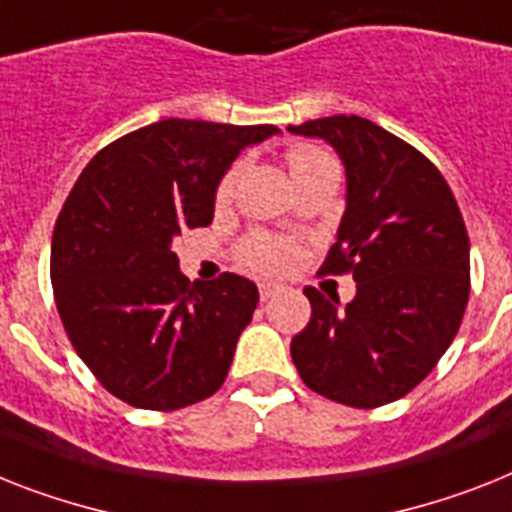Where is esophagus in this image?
<instances>
[{
  "label": "esophagus",
  "instance_id": "obj_1",
  "mask_svg": "<svg viewBox=\"0 0 512 512\" xmlns=\"http://www.w3.org/2000/svg\"><path fill=\"white\" fill-rule=\"evenodd\" d=\"M277 290H280V287L274 285V282H261L259 285V293H261V301H272L274 295H277Z\"/></svg>",
  "mask_w": 512,
  "mask_h": 512
}]
</instances>
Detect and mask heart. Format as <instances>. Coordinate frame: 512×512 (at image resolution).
<instances>
[{
    "instance_id": "heart-1",
    "label": "heart",
    "mask_w": 512,
    "mask_h": 512,
    "mask_svg": "<svg viewBox=\"0 0 512 512\" xmlns=\"http://www.w3.org/2000/svg\"><path fill=\"white\" fill-rule=\"evenodd\" d=\"M287 164H290V172H293V180H298L306 172L316 170V167H324V164H335L332 156L324 154V151L314 149V146H295L290 154H287ZM240 164H235L217 188V201L219 204H227L235 193V183H238ZM295 248L280 238H269V235H256L243 246V259L259 269V272H282L287 266L293 264Z\"/></svg>"
}]
</instances>
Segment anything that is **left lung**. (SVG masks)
I'll use <instances>...</instances> for the list:
<instances>
[{
	"label": "left lung",
	"mask_w": 512,
	"mask_h": 512,
	"mask_svg": "<svg viewBox=\"0 0 512 512\" xmlns=\"http://www.w3.org/2000/svg\"><path fill=\"white\" fill-rule=\"evenodd\" d=\"M345 167V214L322 272H353L356 298L306 287L311 322L290 342L306 387L353 408L403 398L437 366L471 287V248L445 177L424 154L356 114L290 125Z\"/></svg>",
	"instance_id": "left-lung-1"
}]
</instances>
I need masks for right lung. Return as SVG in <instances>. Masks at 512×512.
<instances>
[{
  "instance_id": "right-lung-1",
  "label": "right lung",
  "mask_w": 512,
  "mask_h": 512,
  "mask_svg": "<svg viewBox=\"0 0 512 512\" xmlns=\"http://www.w3.org/2000/svg\"><path fill=\"white\" fill-rule=\"evenodd\" d=\"M277 133L172 117L122 135L80 172L54 225V301L114 398L177 411L222 387L259 287L230 272L188 282L172 240L211 225L232 162Z\"/></svg>"
}]
</instances>
